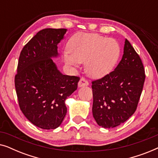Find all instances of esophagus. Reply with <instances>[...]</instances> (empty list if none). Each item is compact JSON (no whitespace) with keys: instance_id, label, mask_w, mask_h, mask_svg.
Returning <instances> with one entry per match:
<instances>
[{"instance_id":"obj_1","label":"esophagus","mask_w":158,"mask_h":158,"mask_svg":"<svg viewBox=\"0 0 158 158\" xmlns=\"http://www.w3.org/2000/svg\"><path fill=\"white\" fill-rule=\"evenodd\" d=\"M88 85V81L86 80L85 77H81V80L79 81L78 86L79 87H82V86H86Z\"/></svg>"}]
</instances>
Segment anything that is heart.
I'll list each match as a JSON object with an SVG mask.
<instances>
[{
	"label": "heart",
	"instance_id": "obj_1",
	"mask_svg": "<svg viewBox=\"0 0 158 158\" xmlns=\"http://www.w3.org/2000/svg\"><path fill=\"white\" fill-rule=\"evenodd\" d=\"M63 52L64 62L70 65L85 62L88 74L101 77L109 74L120 56L118 42L97 34L79 33L71 39Z\"/></svg>",
	"mask_w": 158,
	"mask_h": 158
}]
</instances>
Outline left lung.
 <instances>
[{"mask_svg":"<svg viewBox=\"0 0 158 158\" xmlns=\"http://www.w3.org/2000/svg\"><path fill=\"white\" fill-rule=\"evenodd\" d=\"M145 80L144 65L128 40L115 70L92 81L93 116L99 126L114 128L126 122L137 108Z\"/></svg>","mask_w":158,"mask_h":158,"instance_id":"1","label":"left lung"}]
</instances>
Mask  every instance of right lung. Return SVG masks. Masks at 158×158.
<instances>
[{
  "label": "right lung",
  "instance_id": "obj_1",
  "mask_svg": "<svg viewBox=\"0 0 158 158\" xmlns=\"http://www.w3.org/2000/svg\"><path fill=\"white\" fill-rule=\"evenodd\" d=\"M66 29L41 30L23 47L19 56L15 88L19 105L29 122L44 129L57 128L67 113L64 103L77 88L78 76L62 75L51 57Z\"/></svg>",
  "mask_w": 158,
  "mask_h": 158
}]
</instances>
